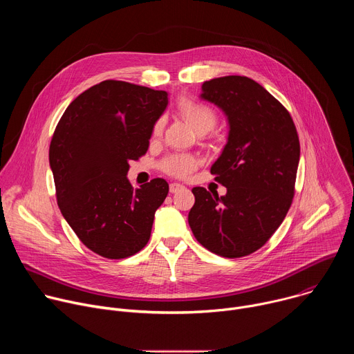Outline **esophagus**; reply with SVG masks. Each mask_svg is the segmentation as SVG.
Instances as JSON below:
<instances>
[{"instance_id": "1", "label": "esophagus", "mask_w": 354, "mask_h": 354, "mask_svg": "<svg viewBox=\"0 0 354 354\" xmlns=\"http://www.w3.org/2000/svg\"><path fill=\"white\" fill-rule=\"evenodd\" d=\"M185 189V186L183 185H179V183H171L169 185V192L171 193H176V192H180V190H183Z\"/></svg>"}]
</instances>
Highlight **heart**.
<instances>
[{
    "mask_svg": "<svg viewBox=\"0 0 354 354\" xmlns=\"http://www.w3.org/2000/svg\"><path fill=\"white\" fill-rule=\"evenodd\" d=\"M176 111L179 116L185 119L193 127V130H196L198 134L212 131L218 123L217 111L209 104L200 102L197 99H192L186 96L180 97L176 104ZM162 130H164V120L158 119L153 127V136L160 137L162 134ZM160 167L164 174L174 178L183 179L196 169L197 161L192 156L172 154L164 158Z\"/></svg>",
    "mask_w": 354,
    "mask_h": 354,
    "instance_id": "1",
    "label": "heart"
}]
</instances>
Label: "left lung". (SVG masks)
<instances>
[{"label": "left lung", "instance_id": "left-lung-1", "mask_svg": "<svg viewBox=\"0 0 354 354\" xmlns=\"http://www.w3.org/2000/svg\"><path fill=\"white\" fill-rule=\"evenodd\" d=\"M201 91V99L220 106L230 122L228 142L210 171L227 194L193 187L189 225L213 254L248 257L270 239L291 207L298 133L288 111L248 77L214 78Z\"/></svg>", "mask_w": 354, "mask_h": 354}]
</instances>
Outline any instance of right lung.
Instances as JSON below:
<instances>
[{"label":"right lung","mask_w":354,"mask_h":354,"mask_svg":"<svg viewBox=\"0 0 354 354\" xmlns=\"http://www.w3.org/2000/svg\"><path fill=\"white\" fill-rule=\"evenodd\" d=\"M168 93L126 81L99 82L68 105L48 148L56 198L78 239L96 255L124 259L148 242L168 183L133 189L130 161L145 156Z\"/></svg>","instance_id":"obj_1"}]
</instances>
